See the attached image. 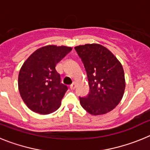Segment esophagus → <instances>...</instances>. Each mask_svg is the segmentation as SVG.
I'll return each mask as SVG.
<instances>
[{
    "mask_svg": "<svg viewBox=\"0 0 150 150\" xmlns=\"http://www.w3.org/2000/svg\"><path fill=\"white\" fill-rule=\"evenodd\" d=\"M76 83H75V82H74V83H73L72 84H71V86H70V88H71V89H74V88H76Z\"/></svg>",
    "mask_w": 150,
    "mask_h": 150,
    "instance_id": "1",
    "label": "esophagus"
}]
</instances>
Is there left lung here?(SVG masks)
I'll return each mask as SVG.
<instances>
[{
    "mask_svg": "<svg viewBox=\"0 0 150 150\" xmlns=\"http://www.w3.org/2000/svg\"><path fill=\"white\" fill-rule=\"evenodd\" d=\"M75 50L86 68L90 89L86 97H79L80 104L93 116L110 112L122 100L125 88L122 64L100 44L80 45Z\"/></svg>",
    "mask_w": 150,
    "mask_h": 150,
    "instance_id": "obj_1",
    "label": "left lung"
}]
</instances>
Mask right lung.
Here are the masks:
<instances>
[{"mask_svg":"<svg viewBox=\"0 0 150 150\" xmlns=\"http://www.w3.org/2000/svg\"><path fill=\"white\" fill-rule=\"evenodd\" d=\"M71 50L69 46L48 45L34 51L24 62L18 74V86L30 110L46 115L59 109L67 86L61 83L55 66Z\"/></svg>","mask_w":150,"mask_h":150,"instance_id":"obj_1","label":"right lung"}]
</instances>
